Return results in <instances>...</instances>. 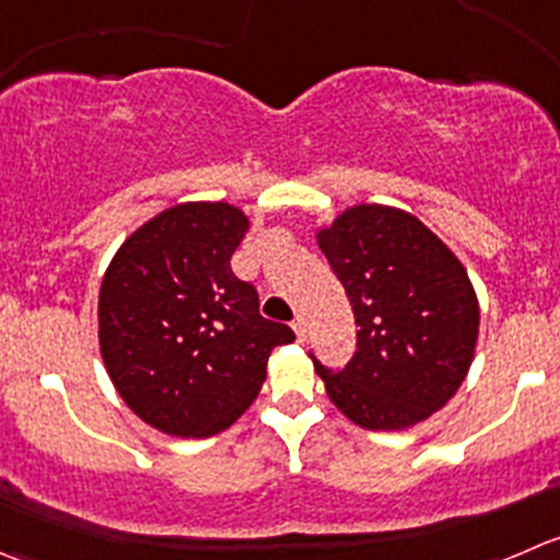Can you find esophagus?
Returning <instances> with one entry per match:
<instances>
[{"label":"esophagus","mask_w":560,"mask_h":560,"mask_svg":"<svg viewBox=\"0 0 560 560\" xmlns=\"http://www.w3.org/2000/svg\"><path fill=\"white\" fill-rule=\"evenodd\" d=\"M292 330H295L298 341H306V336H308V328H306V319H303L301 314H298V317L292 319Z\"/></svg>","instance_id":"obj_1"}]
</instances>
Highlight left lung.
Listing matches in <instances>:
<instances>
[{"label":"left lung","mask_w":560,"mask_h":560,"mask_svg":"<svg viewBox=\"0 0 560 560\" xmlns=\"http://www.w3.org/2000/svg\"><path fill=\"white\" fill-rule=\"evenodd\" d=\"M345 287L358 350L341 372L314 361L352 424L399 432L441 410L474 363L479 298L452 248L412 213L352 205L317 230Z\"/></svg>","instance_id":"obj_1"}]
</instances>
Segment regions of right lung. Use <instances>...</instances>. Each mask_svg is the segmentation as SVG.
<instances>
[{
    "instance_id": "1",
    "label": "right lung",
    "mask_w": 560,
    "mask_h": 560,
    "mask_svg": "<svg viewBox=\"0 0 560 560\" xmlns=\"http://www.w3.org/2000/svg\"><path fill=\"white\" fill-rule=\"evenodd\" d=\"M246 232L235 205H175L139 226L103 273V366L125 405L166 435L210 438L235 424L268 377L273 347L295 339L232 273Z\"/></svg>"
}]
</instances>
